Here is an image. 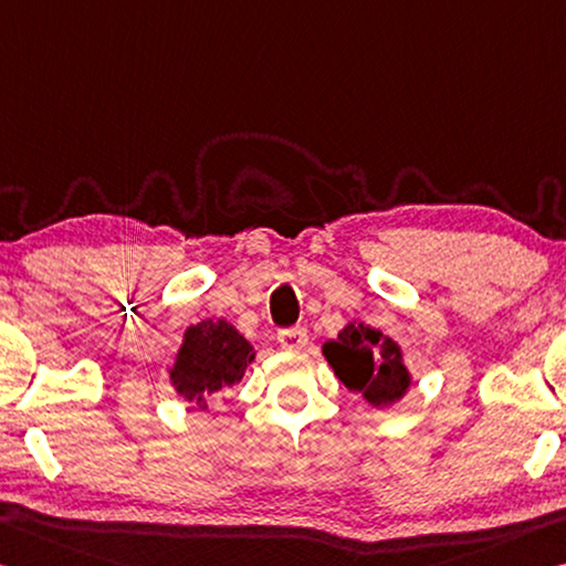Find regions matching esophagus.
Listing matches in <instances>:
<instances>
[{
	"instance_id": "34e87169",
	"label": "esophagus",
	"mask_w": 566,
	"mask_h": 566,
	"mask_svg": "<svg viewBox=\"0 0 566 566\" xmlns=\"http://www.w3.org/2000/svg\"><path fill=\"white\" fill-rule=\"evenodd\" d=\"M276 339H280V345L284 349H302L307 345V329L304 327H286L276 332Z\"/></svg>"
}]
</instances>
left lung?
Here are the masks:
<instances>
[{
  "instance_id": "left-lung-1",
  "label": "left lung",
  "mask_w": 566,
  "mask_h": 566,
  "mask_svg": "<svg viewBox=\"0 0 566 566\" xmlns=\"http://www.w3.org/2000/svg\"><path fill=\"white\" fill-rule=\"evenodd\" d=\"M327 363L349 390L363 392L373 406H390L408 390L410 375L402 365L400 347L382 337L380 329L347 325L337 339L322 347Z\"/></svg>"
}]
</instances>
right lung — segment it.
<instances>
[{
    "mask_svg": "<svg viewBox=\"0 0 566 566\" xmlns=\"http://www.w3.org/2000/svg\"><path fill=\"white\" fill-rule=\"evenodd\" d=\"M251 360V345L229 322L206 319L186 329L170 380L184 398H196L206 408L203 398L234 388Z\"/></svg>",
    "mask_w": 566,
    "mask_h": 566,
    "instance_id": "add662e5",
    "label": "right lung"
}]
</instances>
